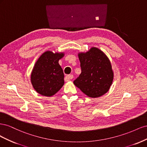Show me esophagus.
<instances>
[{
    "mask_svg": "<svg viewBox=\"0 0 147 147\" xmlns=\"http://www.w3.org/2000/svg\"><path fill=\"white\" fill-rule=\"evenodd\" d=\"M74 78L73 75H68L65 77V82H69L70 81L71 79H72Z\"/></svg>",
    "mask_w": 147,
    "mask_h": 147,
    "instance_id": "34e87169",
    "label": "esophagus"
}]
</instances>
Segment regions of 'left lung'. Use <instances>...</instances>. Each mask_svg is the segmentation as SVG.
I'll return each instance as SVG.
<instances>
[{
    "label": "left lung",
    "instance_id": "1",
    "mask_svg": "<svg viewBox=\"0 0 147 147\" xmlns=\"http://www.w3.org/2000/svg\"><path fill=\"white\" fill-rule=\"evenodd\" d=\"M82 73L74 84L87 96L96 98L108 92L113 80L110 59L96 47L78 53Z\"/></svg>",
    "mask_w": 147,
    "mask_h": 147
}]
</instances>
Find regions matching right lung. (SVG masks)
<instances>
[{
	"instance_id": "add662e5",
	"label": "right lung",
	"mask_w": 147,
	"mask_h": 147,
	"mask_svg": "<svg viewBox=\"0 0 147 147\" xmlns=\"http://www.w3.org/2000/svg\"><path fill=\"white\" fill-rule=\"evenodd\" d=\"M64 56V52L48 50L38 57L30 75L31 83L38 94L50 97L63 86L64 75L59 61Z\"/></svg>"
}]
</instances>
